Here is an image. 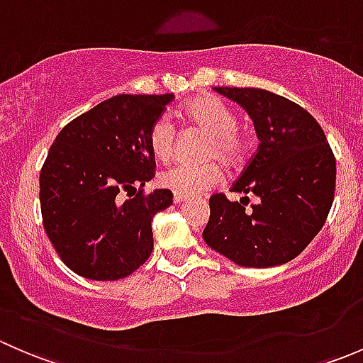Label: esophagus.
<instances>
[{
	"instance_id": "obj_1",
	"label": "esophagus",
	"mask_w": 363,
	"mask_h": 363,
	"mask_svg": "<svg viewBox=\"0 0 363 363\" xmlns=\"http://www.w3.org/2000/svg\"><path fill=\"white\" fill-rule=\"evenodd\" d=\"M186 200H188V196L177 195V193H175V195H174V202L175 203H182V202H186Z\"/></svg>"
}]
</instances>
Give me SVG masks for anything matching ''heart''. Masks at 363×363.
Here are the masks:
<instances>
[{
	"label": "heart",
	"mask_w": 363,
	"mask_h": 363,
	"mask_svg": "<svg viewBox=\"0 0 363 363\" xmlns=\"http://www.w3.org/2000/svg\"><path fill=\"white\" fill-rule=\"evenodd\" d=\"M182 116L193 126L207 131L202 156L218 158L223 163L233 164L240 160L246 149V138L239 130L237 112L219 98L200 96L191 100L182 108ZM177 144V131L174 121L168 116H160L149 130V147L161 161L174 156ZM223 179L218 161L203 163H177L160 174V184L177 195L195 196L218 186Z\"/></svg>",
	"instance_id": "obj_1"
}]
</instances>
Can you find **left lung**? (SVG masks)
<instances>
[{
  "label": "left lung",
  "mask_w": 363,
  "mask_h": 363,
  "mask_svg": "<svg viewBox=\"0 0 363 363\" xmlns=\"http://www.w3.org/2000/svg\"><path fill=\"white\" fill-rule=\"evenodd\" d=\"M251 116L259 145L232 191L208 199V247L242 267L283 265L323 228L334 202L335 158L318 121L288 98L256 87H214ZM247 194L259 203L246 211Z\"/></svg>",
  "instance_id": "obj_1"
}]
</instances>
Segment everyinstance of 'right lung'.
<instances>
[{"mask_svg": "<svg viewBox=\"0 0 363 363\" xmlns=\"http://www.w3.org/2000/svg\"><path fill=\"white\" fill-rule=\"evenodd\" d=\"M172 100V93L117 94L69 121L50 145L40 172L43 228L79 276L123 279L151 256V221L174 195L144 193L156 170L149 130Z\"/></svg>", "mask_w": 363, "mask_h": 363, "instance_id": "right-lung-1", "label": "right lung"}]
</instances>
